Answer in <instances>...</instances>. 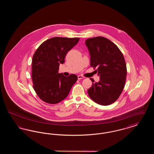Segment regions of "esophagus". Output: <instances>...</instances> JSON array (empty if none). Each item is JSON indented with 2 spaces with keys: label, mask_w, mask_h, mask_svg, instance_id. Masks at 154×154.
<instances>
[{
  "label": "esophagus",
  "mask_w": 154,
  "mask_h": 154,
  "mask_svg": "<svg viewBox=\"0 0 154 154\" xmlns=\"http://www.w3.org/2000/svg\"><path fill=\"white\" fill-rule=\"evenodd\" d=\"M84 79V77L81 75H78V79L79 80H81V79Z\"/></svg>",
  "instance_id": "obj_1"
}]
</instances>
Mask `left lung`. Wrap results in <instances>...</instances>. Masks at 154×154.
<instances>
[{
  "label": "left lung",
  "instance_id": "left-lung-1",
  "mask_svg": "<svg viewBox=\"0 0 154 154\" xmlns=\"http://www.w3.org/2000/svg\"><path fill=\"white\" fill-rule=\"evenodd\" d=\"M91 55V66L97 72L100 81L95 82L88 90L95 102L107 106L115 102L121 94L127 74L124 57L117 46L108 38L98 36L85 41Z\"/></svg>",
  "mask_w": 154,
  "mask_h": 154
}]
</instances>
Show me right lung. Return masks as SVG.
<instances>
[{"label":"right lung","instance_id":"obj_1","mask_svg":"<svg viewBox=\"0 0 154 154\" xmlns=\"http://www.w3.org/2000/svg\"><path fill=\"white\" fill-rule=\"evenodd\" d=\"M80 38L55 37L41 44L33 54L32 62L33 87L44 102L57 104L68 95L77 76L58 73L60 63L65 62L67 52L78 43Z\"/></svg>","mask_w":154,"mask_h":154}]
</instances>
